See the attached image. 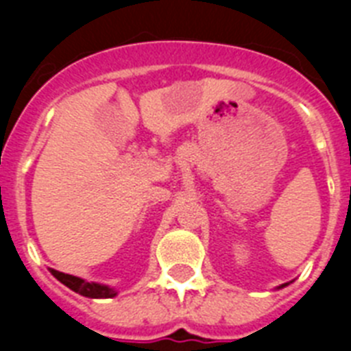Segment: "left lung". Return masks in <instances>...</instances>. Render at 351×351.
Masks as SVG:
<instances>
[{
    "mask_svg": "<svg viewBox=\"0 0 351 351\" xmlns=\"http://www.w3.org/2000/svg\"><path fill=\"white\" fill-rule=\"evenodd\" d=\"M285 287H288V283H285V285H281V287H278V288H285Z\"/></svg>",
    "mask_w": 351,
    "mask_h": 351,
    "instance_id": "8db88e82",
    "label": "left lung"
}]
</instances>
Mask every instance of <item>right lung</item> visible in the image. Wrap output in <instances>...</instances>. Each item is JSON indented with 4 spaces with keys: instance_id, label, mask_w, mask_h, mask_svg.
I'll use <instances>...</instances> for the list:
<instances>
[{
    "instance_id": "obj_1",
    "label": "right lung",
    "mask_w": 351,
    "mask_h": 351,
    "mask_svg": "<svg viewBox=\"0 0 351 351\" xmlns=\"http://www.w3.org/2000/svg\"><path fill=\"white\" fill-rule=\"evenodd\" d=\"M51 274L54 276L56 280L61 281L64 287H68L70 290H73L75 293L82 297H89V299H112L117 295V290L108 285L101 283H89V281L82 280V278H77V276L64 274V272L56 271V269H49Z\"/></svg>"
}]
</instances>
